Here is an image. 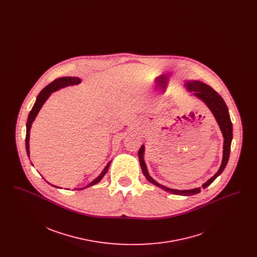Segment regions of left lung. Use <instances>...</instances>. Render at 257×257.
I'll return each mask as SVG.
<instances>
[{
    "label": "left lung",
    "instance_id": "left-lung-1",
    "mask_svg": "<svg viewBox=\"0 0 257 257\" xmlns=\"http://www.w3.org/2000/svg\"><path fill=\"white\" fill-rule=\"evenodd\" d=\"M184 86L189 92H193V94H192L193 96L199 99L207 106L208 109L211 110L216 121L219 124L221 134L223 137L222 160H221L220 169L214 174V176H212L205 183L202 184V188L205 189L220 175L227 165L233 138L232 123H231V119L229 116V112H228L226 104L224 103L223 99L220 97V95H219L211 86L204 84L203 82L197 81V80H187L184 82ZM145 150H146V147L143 145L139 150V160H140L143 173L150 183L159 187L162 190H164L168 193H171L173 195H178V196H194V195L200 193V189H201L200 187L191 189V190H176V189H171L164 185H161L156 180H154L149 175L148 171H147V164L144 159Z\"/></svg>",
    "mask_w": 257,
    "mask_h": 257
}]
</instances>
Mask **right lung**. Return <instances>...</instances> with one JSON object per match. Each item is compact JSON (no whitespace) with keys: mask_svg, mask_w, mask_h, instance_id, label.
<instances>
[{"mask_svg":"<svg viewBox=\"0 0 257 257\" xmlns=\"http://www.w3.org/2000/svg\"><path fill=\"white\" fill-rule=\"evenodd\" d=\"M81 82H82L81 79L78 78V77H61V78L56 79L55 81H53L48 86H45V87L40 91V93L37 95L36 103H35L33 109H32V110H31L30 113H29L28 120H27V124H26V129H27V130H26V150H27V154H28V157H29V158H30V133H31V128H32L33 122L35 121V119H36V117H37L39 110L42 108V106L44 105V103L47 101V99L51 96V94H52L53 92H55V91H57V90H59V89H61V88H63V87H66V86L79 85V84H81ZM110 162H111V161H110V162L106 165V167L104 168V170L102 171V172L98 175L97 177H96L94 180H92L90 183L87 184L86 186L83 187V188L74 189V190H83V189H86V188H88V187H90V186H93V185H95V184L99 183V182L101 181V179L105 176V174L107 173L108 170H109ZM31 164H32V163H31ZM32 165H33V164H32ZM45 181H46V180H45ZM46 182H47V181H46ZM47 183L50 184L49 182H47ZM50 185L53 186V187H56V188H60V187L55 186V185H52V184H50ZM60 189H61V188H60Z\"/></svg>","mask_w":257,"mask_h":257,"instance_id":"right-lung-1","label":"right lung"}]
</instances>
